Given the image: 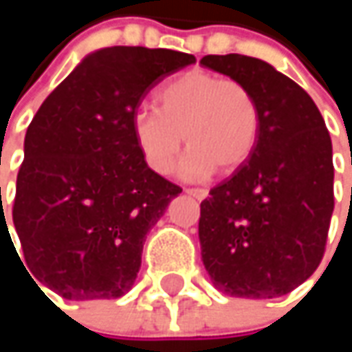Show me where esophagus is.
<instances>
[{
  "label": "esophagus",
  "mask_w": 352,
  "mask_h": 352,
  "mask_svg": "<svg viewBox=\"0 0 352 352\" xmlns=\"http://www.w3.org/2000/svg\"><path fill=\"white\" fill-rule=\"evenodd\" d=\"M185 191H187L189 195H193L195 199H199V201L208 197V189H204V187H189V189H185Z\"/></svg>",
  "instance_id": "1"
}]
</instances>
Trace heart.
I'll return each mask as SVG.
<instances>
[{"instance_id":"obj_1","label":"heart","mask_w":352,"mask_h":352,"mask_svg":"<svg viewBox=\"0 0 352 352\" xmlns=\"http://www.w3.org/2000/svg\"><path fill=\"white\" fill-rule=\"evenodd\" d=\"M157 106L132 116V134L146 165L167 175L183 146L181 175L204 179L243 167L261 136V107L243 81L210 71H187L157 91Z\"/></svg>"}]
</instances>
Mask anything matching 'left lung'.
Masks as SVG:
<instances>
[{
  "instance_id": "obj_1",
  "label": "left lung",
  "mask_w": 352,
  "mask_h": 352,
  "mask_svg": "<svg viewBox=\"0 0 352 352\" xmlns=\"http://www.w3.org/2000/svg\"><path fill=\"white\" fill-rule=\"evenodd\" d=\"M201 65L243 81L261 107L254 153L199 206L206 271L226 296H285L326 250L334 210L330 134L312 98L265 60L208 54Z\"/></svg>"
}]
</instances>
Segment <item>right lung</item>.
<instances>
[{"mask_svg":"<svg viewBox=\"0 0 352 352\" xmlns=\"http://www.w3.org/2000/svg\"><path fill=\"white\" fill-rule=\"evenodd\" d=\"M191 63L169 48H102L38 107L12 208L22 254L12 246L36 287L67 300H116L132 287L148 230L181 193L146 165L132 116Z\"/></svg>","mask_w":352,"mask_h":352,"instance_id":"1","label":"right lung"}]
</instances>
